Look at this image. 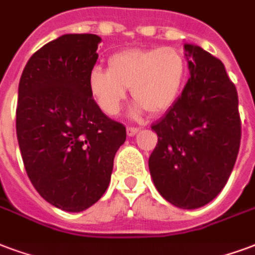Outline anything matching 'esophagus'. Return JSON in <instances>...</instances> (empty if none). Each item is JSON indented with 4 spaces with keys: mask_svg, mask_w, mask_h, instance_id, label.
I'll list each match as a JSON object with an SVG mask.
<instances>
[{
    "mask_svg": "<svg viewBox=\"0 0 255 255\" xmlns=\"http://www.w3.org/2000/svg\"><path fill=\"white\" fill-rule=\"evenodd\" d=\"M138 128H131V126H129V128H126V133H128L129 137H133V135H135L138 133Z\"/></svg>",
    "mask_w": 255,
    "mask_h": 255,
    "instance_id": "1",
    "label": "esophagus"
}]
</instances>
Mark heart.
Segmentation results:
<instances>
[{"label":"heart","mask_w":255,"mask_h":255,"mask_svg":"<svg viewBox=\"0 0 255 255\" xmlns=\"http://www.w3.org/2000/svg\"><path fill=\"white\" fill-rule=\"evenodd\" d=\"M185 75V59L176 48H133L109 57L107 71H90L89 90L107 116L120 113L129 89L134 102L158 116L175 105Z\"/></svg>","instance_id":"1"}]
</instances>
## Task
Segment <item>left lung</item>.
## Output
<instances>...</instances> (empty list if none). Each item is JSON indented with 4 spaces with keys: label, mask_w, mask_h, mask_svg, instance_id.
<instances>
[{
    "label": "left lung",
    "mask_w": 255,
    "mask_h": 255,
    "mask_svg": "<svg viewBox=\"0 0 255 255\" xmlns=\"http://www.w3.org/2000/svg\"><path fill=\"white\" fill-rule=\"evenodd\" d=\"M184 49L191 76L175 105L152 125L158 139L149 171L166 202L193 210L227 183L241 145V118L223 63L198 45Z\"/></svg>",
    "instance_id": "left-lung-1"
}]
</instances>
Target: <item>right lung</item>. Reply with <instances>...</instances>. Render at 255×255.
Here are the masks:
<instances>
[{"label": "right lung", "mask_w": 255, "mask_h": 255, "mask_svg": "<svg viewBox=\"0 0 255 255\" xmlns=\"http://www.w3.org/2000/svg\"><path fill=\"white\" fill-rule=\"evenodd\" d=\"M101 37L63 34L30 56L18 84L16 131L26 175L63 211L91 207L110 184L125 126L102 113L89 90Z\"/></svg>", "instance_id": "1"}]
</instances>
